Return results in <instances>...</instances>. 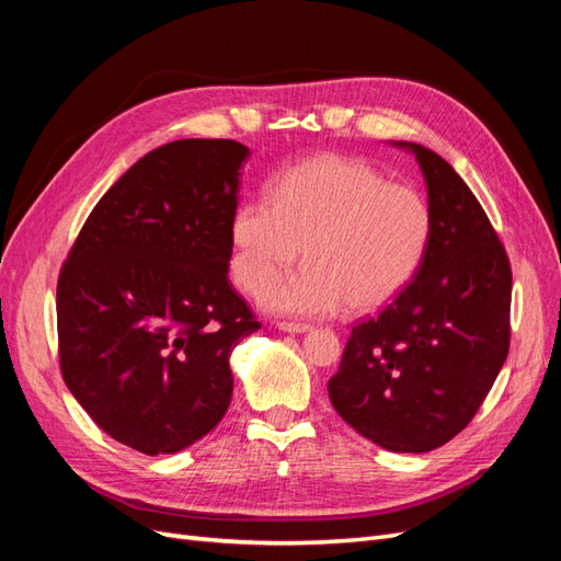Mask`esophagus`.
<instances>
[{
  "instance_id": "obj_1",
  "label": "esophagus",
  "mask_w": 561,
  "mask_h": 561,
  "mask_svg": "<svg viewBox=\"0 0 561 561\" xmlns=\"http://www.w3.org/2000/svg\"><path fill=\"white\" fill-rule=\"evenodd\" d=\"M278 330H283V332H290V334H304V332H309L311 330V325H307V322H278Z\"/></svg>"
}]
</instances>
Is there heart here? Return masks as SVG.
Here are the masks:
<instances>
[{"label":"heart","mask_w":561,"mask_h":561,"mask_svg":"<svg viewBox=\"0 0 561 561\" xmlns=\"http://www.w3.org/2000/svg\"><path fill=\"white\" fill-rule=\"evenodd\" d=\"M271 201L241 203L231 217L233 274L280 316L377 311L419 271L433 233L426 198L358 159L322 154L280 173ZM305 250L310 264L274 282Z\"/></svg>","instance_id":"b5f03b06"}]
</instances>
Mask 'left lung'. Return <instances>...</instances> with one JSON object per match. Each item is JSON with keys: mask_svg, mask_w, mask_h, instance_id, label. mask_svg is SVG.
<instances>
[{"mask_svg": "<svg viewBox=\"0 0 561 561\" xmlns=\"http://www.w3.org/2000/svg\"><path fill=\"white\" fill-rule=\"evenodd\" d=\"M433 233L416 276L351 332L328 393L336 414L398 454L443 447L494 386L511 346V262L480 201L454 168L416 142Z\"/></svg>", "mask_w": 561, "mask_h": 561, "instance_id": "8db88e82", "label": "left lung"}]
</instances>
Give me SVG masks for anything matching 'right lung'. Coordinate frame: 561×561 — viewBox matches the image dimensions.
Masks as SVG:
<instances>
[{"label":"right lung","instance_id":"1","mask_svg":"<svg viewBox=\"0 0 561 561\" xmlns=\"http://www.w3.org/2000/svg\"><path fill=\"white\" fill-rule=\"evenodd\" d=\"M248 157L233 140L149 151L98 201L60 271L62 379L130 449L182 451L227 414L229 355L260 330L227 276Z\"/></svg>","mask_w":561,"mask_h":561}]
</instances>
